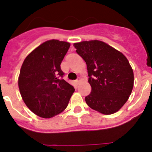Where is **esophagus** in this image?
I'll use <instances>...</instances> for the list:
<instances>
[{"instance_id": "1", "label": "esophagus", "mask_w": 152, "mask_h": 152, "mask_svg": "<svg viewBox=\"0 0 152 152\" xmlns=\"http://www.w3.org/2000/svg\"><path fill=\"white\" fill-rule=\"evenodd\" d=\"M81 81H82V79H81L80 77H78L77 79L75 81V84H76V85H78V84H79L81 82Z\"/></svg>"}]
</instances>
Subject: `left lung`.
<instances>
[{
	"instance_id": "8db88e82",
	"label": "left lung",
	"mask_w": 152,
	"mask_h": 152,
	"mask_svg": "<svg viewBox=\"0 0 152 152\" xmlns=\"http://www.w3.org/2000/svg\"><path fill=\"white\" fill-rule=\"evenodd\" d=\"M76 52L85 61L91 91L85 97L91 109L112 115L119 111L130 96L134 72L125 55L97 40L75 43Z\"/></svg>"
}]
</instances>
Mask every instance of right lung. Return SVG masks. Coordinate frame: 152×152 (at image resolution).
I'll use <instances>...</instances> for the list:
<instances>
[{"label": "right lung", "instance_id": "obj_1", "mask_svg": "<svg viewBox=\"0 0 152 152\" xmlns=\"http://www.w3.org/2000/svg\"><path fill=\"white\" fill-rule=\"evenodd\" d=\"M70 43L58 40H47L25 58L18 77L22 99L34 114L51 118L68 106L74 93L72 86L62 79L61 64Z\"/></svg>", "mask_w": 152, "mask_h": 152}]
</instances>
